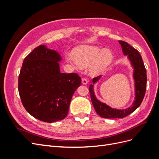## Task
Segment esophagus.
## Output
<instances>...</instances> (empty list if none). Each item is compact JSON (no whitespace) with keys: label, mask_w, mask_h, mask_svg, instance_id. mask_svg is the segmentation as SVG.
Segmentation results:
<instances>
[{"label":"esophagus","mask_w":159,"mask_h":159,"mask_svg":"<svg viewBox=\"0 0 159 159\" xmlns=\"http://www.w3.org/2000/svg\"><path fill=\"white\" fill-rule=\"evenodd\" d=\"M81 82H82V84H83L85 85V84H87L88 83V79H87V78H83L82 79H81Z\"/></svg>","instance_id":"obj_1"}]
</instances>
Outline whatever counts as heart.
Masks as SVG:
<instances>
[{"instance_id": "1", "label": "heart", "mask_w": 159, "mask_h": 159, "mask_svg": "<svg viewBox=\"0 0 159 159\" xmlns=\"http://www.w3.org/2000/svg\"><path fill=\"white\" fill-rule=\"evenodd\" d=\"M66 60L75 68H87L91 75H98L105 70L113 58L112 52L97 46L81 45L73 50V55L66 54Z\"/></svg>"}]
</instances>
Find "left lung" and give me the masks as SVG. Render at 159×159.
I'll use <instances>...</instances> for the list:
<instances>
[{
  "label": "left lung",
  "mask_w": 159,
  "mask_h": 159,
  "mask_svg": "<svg viewBox=\"0 0 159 159\" xmlns=\"http://www.w3.org/2000/svg\"><path fill=\"white\" fill-rule=\"evenodd\" d=\"M121 45L123 54L127 56L129 60L134 68L133 78L135 85V98L131 107L125 109H115L108 106L107 105L101 102L96 98L94 91L93 85H90L89 89L91 102L96 113L100 117L107 119L123 118L135 111L141 104L145 97L147 88V71L143 61L142 57L136 49L130 46L127 42L122 40L119 41ZM101 78V75L93 79V84L97 82Z\"/></svg>",
  "instance_id": "obj_1"
}]
</instances>
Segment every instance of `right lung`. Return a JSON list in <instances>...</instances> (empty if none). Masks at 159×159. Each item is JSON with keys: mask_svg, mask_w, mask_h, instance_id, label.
<instances>
[{"mask_svg": "<svg viewBox=\"0 0 159 159\" xmlns=\"http://www.w3.org/2000/svg\"><path fill=\"white\" fill-rule=\"evenodd\" d=\"M58 52L36 47L24 60L18 77V92L24 107L40 121L53 123L68 113L75 91L81 85L78 74L61 73Z\"/></svg>", "mask_w": 159, "mask_h": 159, "instance_id": "right-lung-1", "label": "right lung"}]
</instances>
